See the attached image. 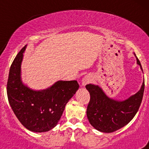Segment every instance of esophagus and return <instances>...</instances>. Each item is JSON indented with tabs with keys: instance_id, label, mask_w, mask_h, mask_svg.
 Listing matches in <instances>:
<instances>
[{
	"instance_id": "34e87169",
	"label": "esophagus",
	"mask_w": 149,
	"mask_h": 149,
	"mask_svg": "<svg viewBox=\"0 0 149 149\" xmlns=\"http://www.w3.org/2000/svg\"><path fill=\"white\" fill-rule=\"evenodd\" d=\"M92 81V78H91L90 76L86 75L84 76L82 78V81H81V84H82V86H85L86 84H88L89 83H90V81Z\"/></svg>"
}]
</instances>
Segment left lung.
Listing matches in <instances>:
<instances>
[{"label": "left lung", "mask_w": 149, "mask_h": 149, "mask_svg": "<svg viewBox=\"0 0 149 149\" xmlns=\"http://www.w3.org/2000/svg\"><path fill=\"white\" fill-rule=\"evenodd\" d=\"M134 56L143 72L141 63L135 54ZM86 88L90 95L86 110L89 123L101 132L112 133L125 126L135 116L141 104L145 84L143 80L141 88L137 93L123 101L108 97L98 85L89 84Z\"/></svg>", "instance_id": "8db88e82"}]
</instances>
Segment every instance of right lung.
<instances>
[{"mask_svg": "<svg viewBox=\"0 0 149 149\" xmlns=\"http://www.w3.org/2000/svg\"><path fill=\"white\" fill-rule=\"evenodd\" d=\"M25 45L12 63L7 81V97L19 122L33 132H46L55 127L68 101L79 88L77 81H58L47 89L34 90L22 80Z\"/></svg>", "mask_w": 149, "mask_h": 149, "instance_id": "add662e5", "label": "right lung"}]
</instances>
